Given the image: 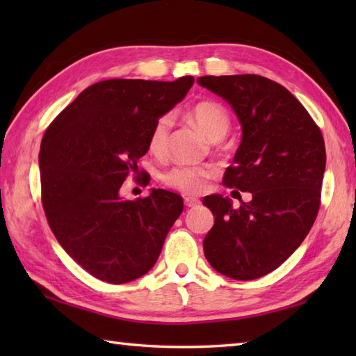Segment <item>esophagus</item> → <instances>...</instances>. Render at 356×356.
Returning <instances> with one entry per match:
<instances>
[{
	"label": "esophagus",
	"mask_w": 356,
	"mask_h": 356,
	"mask_svg": "<svg viewBox=\"0 0 356 356\" xmlns=\"http://www.w3.org/2000/svg\"><path fill=\"white\" fill-rule=\"evenodd\" d=\"M185 205L188 208H195V207L200 205V200L195 199V197H190V195H188V197H185Z\"/></svg>",
	"instance_id": "1"
}]
</instances>
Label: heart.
Instances as JSON below:
<instances>
[{
  "mask_svg": "<svg viewBox=\"0 0 356 356\" xmlns=\"http://www.w3.org/2000/svg\"><path fill=\"white\" fill-rule=\"evenodd\" d=\"M186 119L197 125L209 140H218L228 133L231 118L218 102L202 101L186 111ZM171 120L168 116L159 118L148 134V149L151 154L163 156L168 149V134ZM216 168L211 165H174L166 170L161 180L166 185L188 195L202 194L208 188L209 179L214 177Z\"/></svg>",
  "mask_w": 356,
  "mask_h": 356,
  "instance_id": "1",
  "label": "heart"
}]
</instances>
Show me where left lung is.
Listing matches in <instances>:
<instances>
[{"mask_svg": "<svg viewBox=\"0 0 356 356\" xmlns=\"http://www.w3.org/2000/svg\"><path fill=\"white\" fill-rule=\"evenodd\" d=\"M197 82L228 102L241 125L223 184L252 194L237 209L220 194L203 199L214 214L203 251L226 277L260 278L289 259L318 214L326 170L323 134L297 97L268 78L231 74Z\"/></svg>", "mask_w": 356, "mask_h": 356, "instance_id": "1", "label": "left lung"}]
</instances>
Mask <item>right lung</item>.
<instances>
[{"label":"right lung","instance_id":"1","mask_svg":"<svg viewBox=\"0 0 356 356\" xmlns=\"http://www.w3.org/2000/svg\"><path fill=\"white\" fill-rule=\"evenodd\" d=\"M193 76L176 81L107 79L86 88L45 131L41 195L64 251L111 284L145 275L184 211L180 195L151 190L125 200L120 186L148 151L154 122L186 96Z\"/></svg>","mask_w":356,"mask_h":356}]
</instances>
